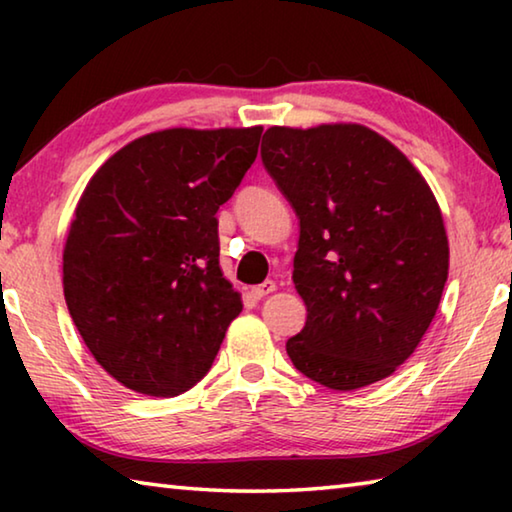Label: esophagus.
<instances>
[{
  "label": "esophagus",
  "mask_w": 512,
  "mask_h": 512,
  "mask_svg": "<svg viewBox=\"0 0 512 512\" xmlns=\"http://www.w3.org/2000/svg\"><path fill=\"white\" fill-rule=\"evenodd\" d=\"M273 291H275V282L273 280H266V282L257 284V287L250 289V296L259 300V298H264V296H268V293H273Z\"/></svg>",
  "instance_id": "1"
}]
</instances>
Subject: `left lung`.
Segmentation results:
<instances>
[{"label": "left lung", "mask_w": 512, "mask_h": 512, "mask_svg": "<svg viewBox=\"0 0 512 512\" xmlns=\"http://www.w3.org/2000/svg\"><path fill=\"white\" fill-rule=\"evenodd\" d=\"M262 164L300 221L293 284L302 375L334 391L375 384L411 357L449 268L443 214L406 155L359 124L273 126Z\"/></svg>", "instance_id": "obj_1"}]
</instances>
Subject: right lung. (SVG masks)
<instances>
[{
	"label": "right lung",
	"instance_id": "right-lung-1",
	"mask_svg": "<svg viewBox=\"0 0 512 512\" xmlns=\"http://www.w3.org/2000/svg\"><path fill=\"white\" fill-rule=\"evenodd\" d=\"M259 137L262 126L144 135L85 187L63 255L65 302L92 357L135 393L196 386L239 316L216 212L255 162Z\"/></svg>",
	"mask_w": 512,
	"mask_h": 512
}]
</instances>
